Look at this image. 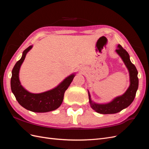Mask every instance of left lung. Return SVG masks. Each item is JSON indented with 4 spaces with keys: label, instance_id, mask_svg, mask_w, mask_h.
<instances>
[{
    "label": "left lung",
    "instance_id": "obj_1",
    "mask_svg": "<svg viewBox=\"0 0 149 149\" xmlns=\"http://www.w3.org/2000/svg\"><path fill=\"white\" fill-rule=\"evenodd\" d=\"M116 50L122 58L125 65L129 70L130 84L127 91L123 96L116 97L112 102L108 104H98L93 103L91 100L89 93H88L89 100V102L91 108L100 114H107L118 113V112L121 111L125 108L127 107L134 101L135 96H136L137 90L138 89V71L135 65L130 61L129 53L120 45H118Z\"/></svg>",
    "mask_w": 149,
    "mask_h": 149
}]
</instances>
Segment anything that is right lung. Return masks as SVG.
<instances>
[{
  "instance_id": "obj_1",
  "label": "right lung",
  "mask_w": 149,
  "mask_h": 149,
  "mask_svg": "<svg viewBox=\"0 0 149 149\" xmlns=\"http://www.w3.org/2000/svg\"><path fill=\"white\" fill-rule=\"evenodd\" d=\"M31 47L32 46H30L25 49L20 60L16 63L13 67L10 81L12 91L18 102L26 109L35 112H46L54 111L61 104L64 93L73 81L74 75H70L58 86L50 91L40 94H32L26 91L20 84L19 73L26 54Z\"/></svg>"
}]
</instances>
